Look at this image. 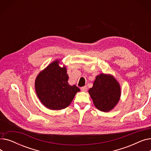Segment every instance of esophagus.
<instances>
[{
    "mask_svg": "<svg viewBox=\"0 0 151 151\" xmlns=\"http://www.w3.org/2000/svg\"><path fill=\"white\" fill-rule=\"evenodd\" d=\"M81 90L83 92H86L87 90H88V88H87V86L82 87V88H81Z\"/></svg>",
    "mask_w": 151,
    "mask_h": 151,
    "instance_id": "1",
    "label": "esophagus"
}]
</instances>
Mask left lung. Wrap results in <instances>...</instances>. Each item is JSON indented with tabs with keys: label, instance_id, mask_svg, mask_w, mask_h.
I'll list each match as a JSON object with an SVG mask.
<instances>
[{
	"label": "left lung",
	"instance_id": "left-lung-1",
	"mask_svg": "<svg viewBox=\"0 0 151 151\" xmlns=\"http://www.w3.org/2000/svg\"><path fill=\"white\" fill-rule=\"evenodd\" d=\"M89 93L95 106L104 112L115 107L121 94L120 85L113 76L104 73L96 76Z\"/></svg>",
	"mask_w": 151,
	"mask_h": 151
}]
</instances>
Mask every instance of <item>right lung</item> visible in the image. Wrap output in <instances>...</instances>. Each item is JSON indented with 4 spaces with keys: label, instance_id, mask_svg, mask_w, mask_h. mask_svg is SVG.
Here are the masks:
<instances>
[{
    "label": "right lung",
    "instance_id": "1",
    "mask_svg": "<svg viewBox=\"0 0 151 151\" xmlns=\"http://www.w3.org/2000/svg\"><path fill=\"white\" fill-rule=\"evenodd\" d=\"M59 62L56 60L50 63L38 75L35 82L39 100L44 106L52 110L68 106L76 93L80 91L76 85L68 84L66 67H60Z\"/></svg>",
    "mask_w": 151,
    "mask_h": 151
}]
</instances>
